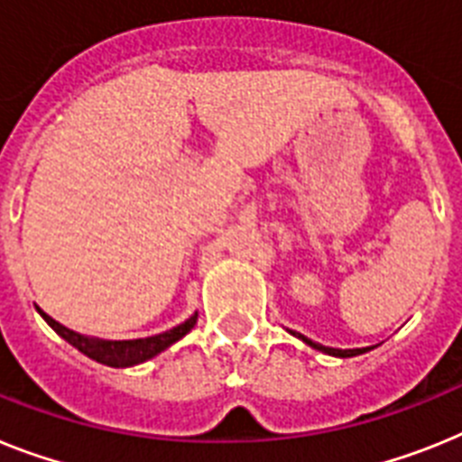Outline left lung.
I'll return each instance as SVG.
<instances>
[{
    "mask_svg": "<svg viewBox=\"0 0 462 462\" xmlns=\"http://www.w3.org/2000/svg\"><path fill=\"white\" fill-rule=\"evenodd\" d=\"M298 338H303L305 343L312 345V347H315V350L327 352V355H333V356H355V355H362V352H366V347H359V350H336V347H324V345L312 343V340L305 338V336H300V333H298Z\"/></svg>",
    "mask_w": 462,
    "mask_h": 462,
    "instance_id": "8db88e82",
    "label": "left lung"
}]
</instances>
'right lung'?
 I'll use <instances>...</instances> for the list:
<instances>
[{
	"mask_svg": "<svg viewBox=\"0 0 462 462\" xmlns=\"http://www.w3.org/2000/svg\"><path fill=\"white\" fill-rule=\"evenodd\" d=\"M40 315L44 317L46 324L53 328V331L60 336V338L68 340L69 345H75L77 350L84 352L87 356L96 359V362L106 364V366H115V369H124V366H135V364L147 362L152 359L154 355H159L162 350H166L169 345H173L176 340H180L189 328L197 324V315L189 317L188 321H183L180 327L171 328V331L159 333V336H150V338H138V340H93L84 338L79 333L69 331L63 324H58L56 319L46 315L44 310H40Z\"/></svg>",
	"mask_w": 462,
	"mask_h": 462,
	"instance_id": "add662e5",
	"label": "right lung"
}]
</instances>
